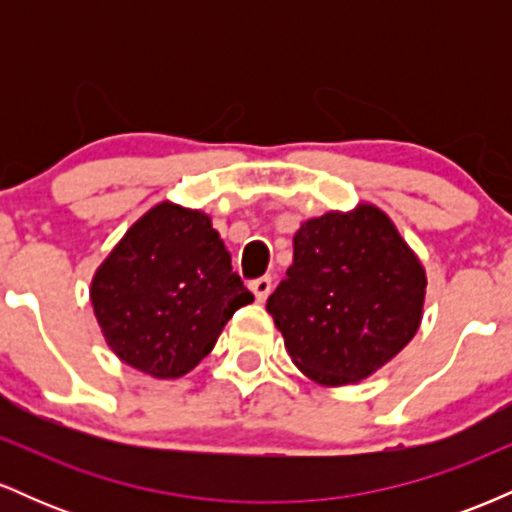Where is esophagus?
<instances>
[{
	"mask_svg": "<svg viewBox=\"0 0 512 512\" xmlns=\"http://www.w3.org/2000/svg\"><path fill=\"white\" fill-rule=\"evenodd\" d=\"M250 289L255 293V298L260 303L267 301V296L272 293V276H260V279L250 281Z\"/></svg>",
	"mask_w": 512,
	"mask_h": 512,
	"instance_id": "obj_1",
	"label": "esophagus"
}]
</instances>
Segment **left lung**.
I'll use <instances>...</instances> for the list:
<instances>
[{
    "instance_id": "1",
    "label": "left lung",
    "mask_w": 512,
    "mask_h": 512,
    "mask_svg": "<svg viewBox=\"0 0 512 512\" xmlns=\"http://www.w3.org/2000/svg\"><path fill=\"white\" fill-rule=\"evenodd\" d=\"M426 272L373 204L305 221L293 264L267 313L310 380L349 385L368 378L411 342L421 325Z\"/></svg>"
}]
</instances>
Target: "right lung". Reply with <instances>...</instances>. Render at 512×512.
Wrapping results in <instances>:
<instances>
[{
	"mask_svg": "<svg viewBox=\"0 0 512 512\" xmlns=\"http://www.w3.org/2000/svg\"><path fill=\"white\" fill-rule=\"evenodd\" d=\"M252 301L209 216L170 202L129 228L91 284L105 342L154 378L190 373Z\"/></svg>",
	"mask_w": 512,
	"mask_h": 512,
	"instance_id": "1",
	"label": "right lung"
}]
</instances>
